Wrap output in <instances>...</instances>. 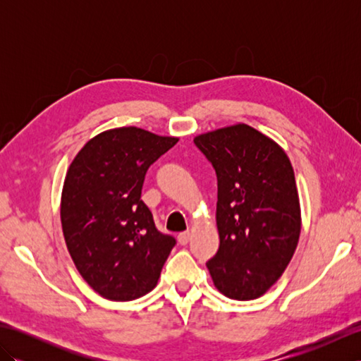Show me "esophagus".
Masks as SVG:
<instances>
[{
  "label": "esophagus",
  "instance_id": "obj_1",
  "mask_svg": "<svg viewBox=\"0 0 361 361\" xmlns=\"http://www.w3.org/2000/svg\"><path fill=\"white\" fill-rule=\"evenodd\" d=\"M189 240H190V233L189 231H185V233H180L178 234V242L181 245H186Z\"/></svg>",
  "mask_w": 361,
  "mask_h": 361
}]
</instances>
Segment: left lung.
Masks as SVG:
<instances>
[{
	"label": "left lung",
	"instance_id": "obj_1",
	"mask_svg": "<svg viewBox=\"0 0 361 361\" xmlns=\"http://www.w3.org/2000/svg\"><path fill=\"white\" fill-rule=\"evenodd\" d=\"M217 173V255L206 262L220 293L250 301L281 278L301 233L295 172L271 137L247 124L198 135Z\"/></svg>",
	"mask_w": 361,
	"mask_h": 361
}]
</instances>
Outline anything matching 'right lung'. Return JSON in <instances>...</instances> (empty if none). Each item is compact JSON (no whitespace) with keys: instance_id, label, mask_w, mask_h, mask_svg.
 Segmentation results:
<instances>
[{"instance_id":"add662e5","label":"right lung","mask_w":361,"mask_h":361,"mask_svg":"<svg viewBox=\"0 0 361 361\" xmlns=\"http://www.w3.org/2000/svg\"><path fill=\"white\" fill-rule=\"evenodd\" d=\"M178 142L137 127L106 130L90 140L68 169L60 219L82 278L111 301H132L157 287L175 247L141 200L145 172Z\"/></svg>"}]
</instances>
